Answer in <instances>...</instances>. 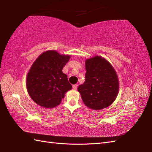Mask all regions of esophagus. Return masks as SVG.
I'll return each mask as SVG.
<instances>
[{"label":"esophagus","mask_w":152,"mask_h":152,"mask_svg":"<svg viewBox=\"0 0 152 152\" xmlns=\"http://www.w3.org/2000/svg\"><path fill=\"white\" fill-rule=\"evenodd\" d=\"M77 88H78V85H76V84L73 85L72 88H73L74 90H77Z\"/></svg>","instance_id":"esophagus-1"}]
</instances>
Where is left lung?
I'll return each instance as SVG.
<instances>
[{
  "label": "left lung",
  "mask_w": 152,
  "mask_h": 152,
  "mask_svg": "<svg viewBox=\"0 0 152 152\" xmlns=\"http://www.w3.org/2000/svg\"><path fill=\"white\" fill-rule=\"evenodd\" d=\"M86 79L78 91L86 106L95 110L107 108L119 92V80L114 68L101 56L86 60Z\"/></svg>",
  "instance_id": "obj_1"
}]
</instances>
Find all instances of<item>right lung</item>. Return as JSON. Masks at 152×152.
Instances as JSON below:
<instances>
[{
    "label": "right lung",
    "mask_w": 152,
    "mask_h": 152,
    "mask_svg": "<svg viewBox=\"0 0 152 152\" xmlns=\"http://www.w3.org/2000/svg\"><path fill=\"white\" fill-rule=\"evenodd\" d=\"M70 59L56 50L44 51L28 70L26 86L31 98L42 107L53 108L59 105L65 93L72 89L63 67Z\"/></svg>",
    "instance_id": "obj_1"
}]
</instances>
